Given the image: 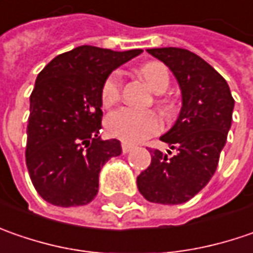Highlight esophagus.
Returning <instances> with one entry per match:
<instances>
[{
  "mask_svg": "<svg viewBox=\"0 0 253 253\" xmlns=\"http://www.w3.org/2000/svg\"><path fill=\"white\" fill-rule=\"evenodd\" d=\"M133 148H134L133 144H128V143H123V144H122V150H123V153H125V154H126V153H130Z\"/></svg>",
  "mask_w": 253,
  "mask_h": 253,
  "instance_id": "34e87169",
  "label": "esophagus"
}]
</instances>
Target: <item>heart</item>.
Here are the masks:
<instances>
[{"instance_id": "b5f03b06", "label": "heart", "mask_w": 253, "mask_h": 253, "mask_svg": "<svg viewBox=\"0 0 253 253\" xmlns=\"http://www.w3.org/2000/svg\"><path fill=\"white\" fill-rule=\"evenodd\" d=\"M141 76L156 93H164L170 84L169 69L160 62H150L140 69ZM122 93V76L113 72L107 76L102 86V102L105 106H113L119 102ZM106 128L110 136L123 141L136 143L156 134L161 128L159 116L150 110H136L122 107L110 113L106 120Z\"/></svg>"}]
</instances>
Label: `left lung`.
<instances>
[{
  "label": "left lung",
  "instance_id": "8db88e82",
  "mask_svg": "<svg viewBox=\"0 0 253 253\" xmlns=\"http://www.w3.org/2000/svg\"><path fill=\"white\" fill-rule=\"evenodd\" d=\"M175 76L181 110L160 140L175 154L150 150L151 164L137 177L140 194L150 203H187L212 178L232 123L235 100L226 81L198 55L181 48L147 49Z\"/></svg>",
  "mask_w": 253,
  "mask_h": 253
}]
</instances>
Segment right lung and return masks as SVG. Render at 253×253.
<instances>
[{
    "mask_svg": "<svg viewBox=\"0 0 253 253\" xmlns=\"http://www.w3.org/2000/svg\"><path fill=\"white\" fill-rule=\"evenodd\" d=\"M141 52L82 45L41 71L29 97L25 157L31 181L45 201L68 208L97 195L102 167L122 154L119 140L99 136L102 86Z\"/></svg>",
    "mask_w": 253,
    "mask_h": 253,
    "instance_id": "1",
    "label": "right lung"
}]
</instances>
